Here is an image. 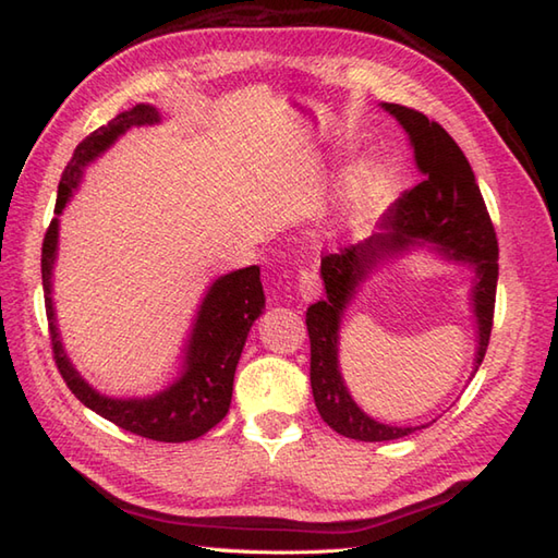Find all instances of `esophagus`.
<instances>
[{"instance_id":"1","label":"esophagus","mask_w":558,"mask_h":558,"mask_svg":"<svg viewBox=\"0 0 558 558\" xmlns=\"http://www.w3.org/2000/svg\"><path fill=\"white\" fill-rule=\"evenodd\" d=\"M298 292L304 302H312L318 298V292H322V280H318V272L314 268H300Z\"/></svg>"}]
</instances>
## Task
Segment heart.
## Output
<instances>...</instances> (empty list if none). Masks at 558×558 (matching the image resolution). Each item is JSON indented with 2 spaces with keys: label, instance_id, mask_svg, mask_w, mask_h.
Listing matches in <instances>:
<instances>
[{
  "label": "heart",
  "instance_id": "heart-1",
  "mask_svg": "<svg viewBox=\"0 0 558 558\" xmlns=\"http://www.w3.org/2000/svg\"><path fill=\"white\" fill-rule=\"evenodd\" d=\"M374 182H376V170H374V168H369V165H366V168L357 170V174L352 177L350 194H352L354 198H362V196H364L366 192H369V189L374 186Z\"/></svg>",
  "mask_w": 558,
  "mask_h": 558
}]
</instances>
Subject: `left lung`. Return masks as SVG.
<instances>
[{
    "label": "left lung",
    "instance_id": "obj_1",
    "mask_svg": "<svg viewBox=\"0 0 558 558\" xmlns=\"http://www.w3.org/2000/svg\"><path fill=\"white\" fill-rule=\"evenodd\" d=\"M384 110L393 114L408 132L422 182L396 201L381 222V232L322 258L326 298L306 310V330L312 342L310 376L316 410L330 429L357 441H393L414 432L412 426H390L364 414L354 405L338 372L342 310L378 260L422 240L441 246L444 256L465 260L475 268L472 306L480 328L475 372L489 345L496 280H499V242L465 153L441 124L429 122L426 114L396 102H384Z\"/></svg>",
    "mask_w": 558,
    "mask_h": 558
}]
</instances>
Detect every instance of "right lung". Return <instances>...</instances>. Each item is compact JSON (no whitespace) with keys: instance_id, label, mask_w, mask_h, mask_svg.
Here are the masks:
<instances>
[{"instance_id":"add662e5","label":"right lung","mask_w":558,"mask_h":558,"mask_svg":"<svg viewBox=\"0 0 558 558\" xmlns=\"http://www.w3.org/2000/svg\"><path fill=\"white\" fill-rule=\"evenodd\" d=\"M160 114L150 105H136V108L117 114L105 126L96 129L90 136L81 141L69 160L57 192L54 213L59 216L66 201L74 192L83 168L96 160L105 148H110L117 136L124 134L129 126L153 124ZM59 218H52L50 228L43 240V290H45V312L47 326H50L52 354L59 374L66 381L69 390L83 405L98 412L100 417L110 420L122 429L136 436L153 438V441L182 444L204 436L213 429L230 410L234 369L240 362L242 348L248 336V328L264 312V288H260L258 266L228 272V276L213 282L208 294L201 302L196 324L186 345L184 372L177 381L150 398H108L100 396L96 388L83 381L81 374L69 362L57 333L54 310H52V266L57 256Z\"/></svg>"}]
</instances>
